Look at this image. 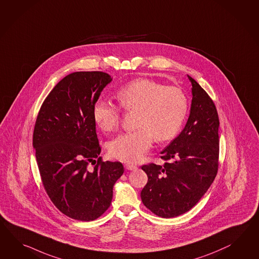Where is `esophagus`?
<instances>
[{"label":"esophagus","instance_id":"1","mask_svg":"<svg viewBox=\"0 0 259 259\" xmlns=\"http://www.w3.org/2000/svg\"><path fill=\"white\" fill-rule=\"evenodd\" d=\"M124 166H125V168L128 169V170H136V169L138 168V166H137V165H135V164H129V163L125 164Z\"/></svg>","mask_w":259,"mask_h":259}]
</instances>
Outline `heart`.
Listing matches in <instances>:
<instances>
[{"label":"heart","mask_w":259,"mask_h":259,"mask_svg":"<svg viewBox=\"0 0 259 259\" xmlns=\"http://www.w3.org/2000/svg\"><path fill=\"white\" fill-rule=\"evenodd\" d=\"M117 100L127 111H138L137 130L123 133L109 143L108 152L115 159L135 163L151 149L153 139L165 142L174 139L183 126L188 110L187 96L182 89L165 86L151 78H138L117 92ZM93 116L103 131L116 129L120 107L107 99L95 102Z\"/></svg>","instance_id":"1"}]
</instances>
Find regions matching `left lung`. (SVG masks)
Returning a JSON list of instances; mask_svg holds the SVG:
<instances>
[{
	"instance_id": "obj_1",
	"label": "left lung",
	"mask_w": 259,
	"mask_h": 259,
	"mask_svg": "<svg viewBox=\"0 0 259 259\" xmlns=\"http://www.w3.org/2000/svg\"><path fill=\"white\" fill-rule=\"evenodd\" d=\"M192 105L182 133L162 151L164 165L141 166L148 183L141 191L146 208L163 218L193 208L213 183L219 166V117L214 103L196 80Z\"/></svg>"
}]
</instances>
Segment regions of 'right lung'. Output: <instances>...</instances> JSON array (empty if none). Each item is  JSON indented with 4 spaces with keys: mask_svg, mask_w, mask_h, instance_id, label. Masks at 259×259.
Returning <instances> with one entry per match:
<instances>
[{
    "mask_svg": "<svg viewBox=\"0 0 259 259\" xmlns=\"http://www.w3.org/2000/svg\"><path fill=\"white\" fill-rule=\"evenodd\" d=\"M111 80L101 71L63 77L45 99L34 124L32 145L45 191L61 212L78 221L95 220L109 208L114 184L124 171L120 162L99 156L93 116Z\"/></svg>",
    "mask_w": 259,
    "mask_h": 259,
    "instance_id": "obj_1",
    "label": "right lung"
}]
</instances>
